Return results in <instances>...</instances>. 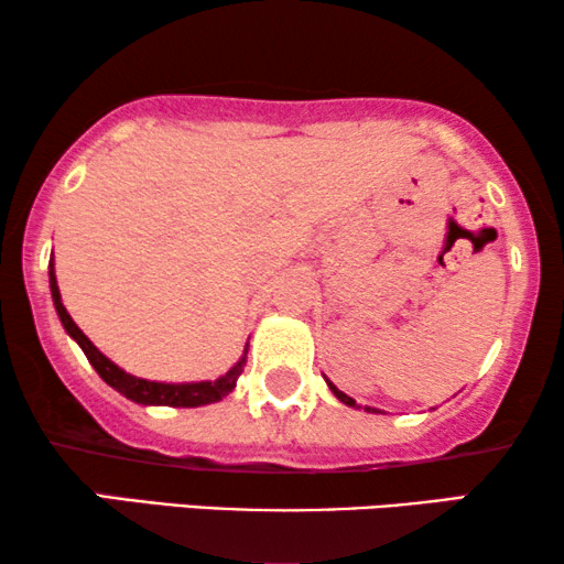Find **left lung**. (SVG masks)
<instances>
[{
  "mask_svg": "<svg viewBox=\"0 0 564 564\" xmlns=\"http://www.w3.org/2000/svg\"><path fill=\"white\" fill-rule=\"evenodd\" d=\"M326 382H328V380H326ZM328 388H330V392H334V395H336L338 400H341V403H346V405H351V408H354V405H357V400H354V398H349V395H344V392H341V390H338L334 382H328ZM367 411H369V413H377V411H375V408H367Z\"/></svg>",
  "mask_w": 564,
  "mask_h": 564,
  "instance_id": "obj_1",
  "label": "left lung"
}]
</instances>
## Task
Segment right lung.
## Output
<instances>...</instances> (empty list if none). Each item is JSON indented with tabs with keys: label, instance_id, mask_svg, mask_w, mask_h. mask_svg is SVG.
Segmentation results:
<instances>
[{
	"label": "right lung",
	"instance_id": "1",
	"mask_svg": "<svg viewBox=\"0 0 564 564\" xmlns=\"http://www.w3.org/2000/svg\"><path fill=\"white\" fill-rule=\"evenodd\" d=\"M48 276H51V295H53V305H56V313L61 323H64V328L68 330V336L76 338V344L82 346V351L87 354L89 365L97 369V375L102 377V380L110 384L120 392V395H126L128 400H133V403H141V405H172V408H197V405H207V403H218L228 395L230 390L236 388V380L238 375L243 372V365H246V354L241 359H238L236 367H230L226 375L218 377L215 382H187V384H166V382H149V380H141V377H133L128 372H122L118 365H112L110 359L105 357L102 351L97 349L95 344L89 341L87 336L82 334L79 326L72 321V315L66 313L64 303H61V292H58V284H56V274H53V259L48 264Z\"/></svg>",
	"mask_w": 564,
	"mask_h": 564
}]
</instances>
